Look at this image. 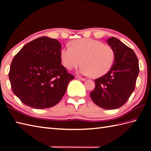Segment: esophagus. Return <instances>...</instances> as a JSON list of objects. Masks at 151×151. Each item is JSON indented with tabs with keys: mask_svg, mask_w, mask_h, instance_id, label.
<instances>
[{
	"mask_svg": "<svg viewBox=\"0 0 151 151\" xmlns=\"http://www.w3.org/2000/svg\"><path fill=\"white\" fill-rule=\"evenodd\" d=\"M77 78L78 79H79V80H81V81H85L86 80V79L85 78H81V77H77Z\"/></svg>",
	"mask_w": 151,
	"mask_h": 151,
	"instance_id": "esophagus-1",
	"label": "esophagus"
}]
</instances>
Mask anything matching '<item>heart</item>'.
Segmentation results:
<instances>
[{"mask_svg":"<svg viewBox=\"0 0 151 151\" xmlns=\"http://www.w3.org/2000/svg\"><path fill=\"white\" fill-rule=\"evenodd\" d=\"M70 45L61 51L62 62L68 70L83 63L80 73L97 78L105 75L112 67L115 52L110 45L91 38L73 40Z\"/></svg>","mask_w":151,"mask_h":151,"instance_id":"heart-1","label":"heart"}]
</instances>
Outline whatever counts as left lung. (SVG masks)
Returning a JSON list of instances; mask_svg holds the SVG:
<instances>
[{"label": "left lung", "mask_w": 151, "mask_h": 151, "mask_svg": "<svg viewBox=\"0 0 151 151\" xmlns=\"http://www.w3.org/2000/svg\"><path fill=\"white\" fill-rule=\"evenodd\" d=\"M107 42L115 52V60L106 74L95 80V88L90 95L99 107L114 109L122 106L133 92L139 65L133 49L119 39L111 37Z\"/></svg>", "instance_id": "1"}]
</instances>
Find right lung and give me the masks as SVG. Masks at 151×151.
<instances>
[{"label":"right lung","instance_id":"right-lung-1","mask_svg":"<svg viewBox=\"0 0 151 151\" xmlns=\"http://www.w3.org/2000/svg\"><path fill=\"white\" fill-rule=\"evenodd\" d=\"M61 45L42 36L25 45L13 59L9 78L14 94L35 109L52 107L65 95L74 76L61 64Z\"/></svg>","mask_w":151,"mask_h":151}]
</instances>
